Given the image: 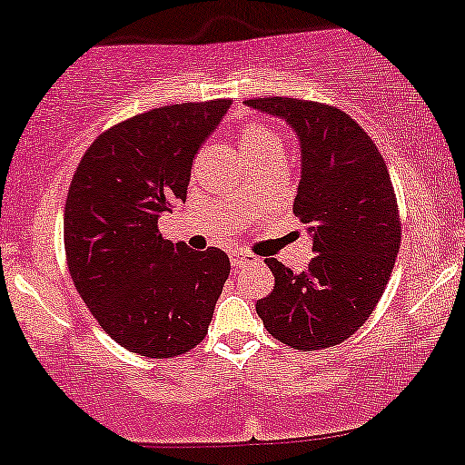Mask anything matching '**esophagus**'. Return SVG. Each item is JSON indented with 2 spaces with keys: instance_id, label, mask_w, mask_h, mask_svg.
Listing matches in <instances>:
<instances>
[{
  "instance_id": "34e87169",
  "label": "esophagus",
  "mask_w": 465,
  "mask_h": 465,
  "mask_svg": "<svg viewBox=\"0 0 465 465\" xmlns=\"http://www.w3.org/2000/svg\"><path fill=\"white\" fill-rule=\"evenodd\" d=\"M229 257H232V266H236V268L244 266V264H253V262H260L255 255L244 253V251H232Z\"/></svg>"
}]
</instances>
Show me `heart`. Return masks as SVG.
Segmentation results:
<instances>
[{
	"mask_svg": "<svg viewBox=\"0 0 465 465\" xmlns=\"http://www.w3.org/2000/svg\"><path fill=\"white\" fill-rule=\"evenodd\" d=\"M238 138L247 160L255 158V155L282 153V141H279L277 132L271 125H266V123H244L238 130Z\"/></svg>",
	"mask_w": 465,
	"mask_h": 465,
	"instance_id": "1",
	"label": "heart"
}]
</instances>
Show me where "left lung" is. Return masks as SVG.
<instances>
[{"instance_id": "8db88e82", "label": "left lung", "mask_w": 465, "mask_h": 465, "mask_svg": "<svg viewBox=\"0 0 465 465\" xmlns=\"http://www.w3.org/2000/svg\"><path fill=\"white\" fill-rule=\"evenodd\" d=\"M244 104L279 116L299 136L294 214L314 242L303 272L268 257L275 288L257 301V316L292 349H329L368 321L392 275L401 247L392 179L372 138L346 112L290 97Z\"/></svg>"}]
</instances>
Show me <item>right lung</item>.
<instances>
[{"label":"right lung","mask_w":465,"mask_h":465,"mask_svg":"<svg viewBox=\"0 0 465 465\" xmlns=\"http://www.w3.org/2000/svg\"><path fill=\"white\" fill-rule=\"evenodd\" d=\"M229 105L214 99L132 116L94 138L73 175L66 264L91 314L132 353L175 357L208 333L229 257L164 240L158 218L186 201L193 158Z\"/></svg>","instance_id":"obj_1"}]
</instances>
